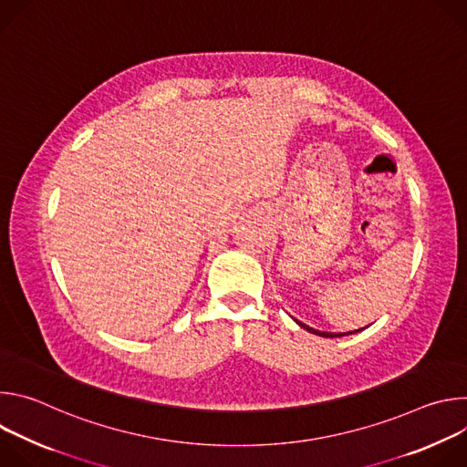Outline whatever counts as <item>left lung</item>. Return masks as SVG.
Returning a JSON list of instances; mask_svg holds the SVG:
<instances>
[{
    "instance_id": "1",
    "label": "left lung",
    "mask_w": 467,
    "mask_h": 467,
    "mask_svg": "<svg viewBox=\"0 0 467 467\" xmlns=\"http://www.w3.org/2000/svg\"><path fill=\"white\" fill-rule=\"evenodd\" d=\"M296 323L301 325L303 328H306L308 332H312V335H317V337H323V338H340V337H346V335H353V332H358V330H353V332H323V330H316V328H312V327H308V325H305L297 319H296Z\"/></svg>"
}]
</instances>
